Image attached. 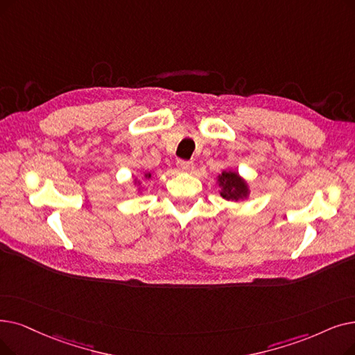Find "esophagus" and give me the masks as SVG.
Wrapping results in <instances>:
<instances>
[{
	"label": "esophagus",
	"mask_w": 355,
	"mask_h": 355,
	"mask_svg": "<svg viewBox=\"0 0 355 355\" xmlns=\"http://www.w3.org/2000/svg\"><path fill=\"white\" fill-rule=\"evenodd\" d=\"M177 166L180 171H184V173H190L191 169L194 168V164L191 161H184V159H178L177 161Z\"/></svg>",
	"instance_id": "34e87169"
}]
</instances>
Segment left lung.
<instances>
[{
	"instance_id": "1",
	"label": "left lung",
	"mask_w": 355,
	"mask_h": 355,
	"mask_svg": "<svg viewBox=\"0 0 355 355\" xmlns=\"http://www.w3.org/2000/svg\"><path fill=\"white\" fill-rule=\"evenodd\" d=\"M219 186H220V196L226 200H239L248 194L245 181L236 174L225 171L219 175Z\"/></svg>"
}]
</instances>
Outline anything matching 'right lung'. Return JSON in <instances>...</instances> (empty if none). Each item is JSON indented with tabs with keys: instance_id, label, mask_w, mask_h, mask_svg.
Segmentation results:
<instances>
[{
	"instance_id": "obj_1",
	"label": "right lung",
	"mask_w": 355,
	"mask_h": 355,
	"mask_svg": "<svg viewBox=\"0 0 355 355\" xmlns=\"http://www.w3.org/2000/svg\"><path fill=\"white\" fill-rule=\"evenodd\" d=\"M146 177H150V174H148V175H146Z\"/></svg>"
}]
</instances>
